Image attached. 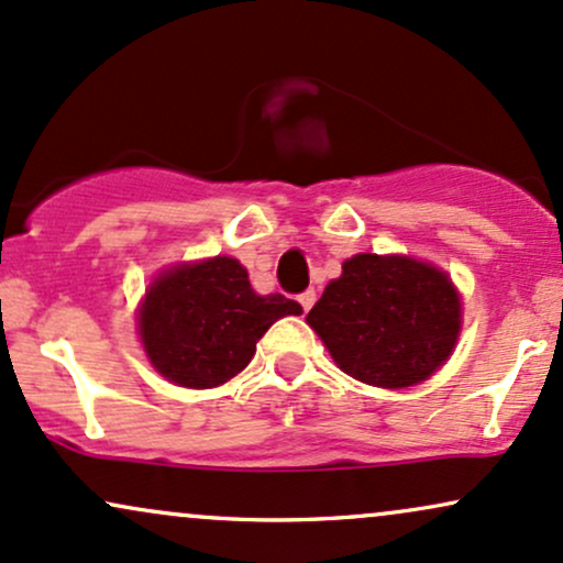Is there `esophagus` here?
Segmentation results:
<instances>
[{"label":"esophagus","mask_w":563,"mask_h":563,"mask_svg":"<svg viewBox=\"0 0 563 563\" xmlns=\"http://www.w3.org/2000/svg\"><path fill=\"white\" fill-rule=\"evenodd\" d=\"M314 301H317L314 290H303V294L299 296V303L303 307V311H309L311 307H314Z\"/></svg>","instance_id":"obj_1"}]
</instances>
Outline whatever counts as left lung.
Segmentation results:
<instances>
[{"mask_svg":"<svg viewBox=\"0 0 563 563\" xmlns=\"http://www.w3.org/2000/svg\"><path fill=\"white\" fill-rule=\"evenodd\" d=\"M335 364L375 388L428 380L456 346L462 299L443 269L411 256L356 254L307 314Z\"/></svg>","mask_w":563,"mask_h":563,"instance_id":"1","label":"left lung"}]
</instances>
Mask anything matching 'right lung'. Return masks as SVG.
Listing matches in <instances>:
<instances>
[{"label":"right lung","mask_w":563,"mask_h":563,"mask_svg":"<svg viewBox=\"0 0 563 563\" xmlns=\"http://www.w3.org/2000/svg\"><path fill=\"white\" fill-rule=\"evenodd\" d=\"M301 303L260 296L233 256L178 264L148 286L139 335L148 362L180 388H217L252 362L256 341Z\"/></svg>","instance_id":"obj_1"}]
</instances>
